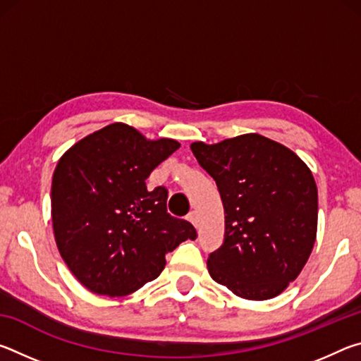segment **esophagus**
<instances>
[{
	"mask_svg": "<svg viewBox=\"0 0 361 361\" xmlns=\"http://www.w3.org/2000/svg\"><path fill=\"white\" fill-rule=\"evenodd\" d=\"M188 221H191L194 226H195V228H197V226H199V215H197V212H189L188 213Z\"/></svg>",
	"mask_w": 361,
	"mask_h": 361,
	"instance_id": "obj_1",
	"label": "esophagus"
}]
</instances>
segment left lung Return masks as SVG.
<instances>
[{
    "instance_id": "left-lung-1",
    "label": "left lung",
    "mask_w": 361,
    "mask_h": 361,
    "mask_svg": "<svg viewBox=\"0 0 361 361\" xmlns=\"http://www.w3.org/2000/svg\"><path fill=\"white\" fill-rule=\"evenodd\" d=\"M191 151L224 207V240L207 259L212 279L245 299L280 295L315 243L319 194L309 167L258 133L195 142Z\"/></svg>"
}]
</instances>
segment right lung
<instances>
[{
	"mask_svg": "<svg viewBox=\"0 0 361 361\" xmlns=\"http://www.w3.org/2000/svg\"><path fill=\"white\" fill-rule=\"evenodd\" d=\"M180 143L146 140L114 122L60 157L52 178L54 235L66 266L85 288L126 296L159 277L166 255L197 237L167 213L169 191L146 178Z\"/></svg>",
	"mask_w": 361,
	"mask_h": 361,
	"instance_id": "add662e5",
	"label": "right lung"
}]
</instances>
